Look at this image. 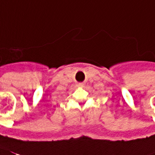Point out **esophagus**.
Instances as JSON below:
<instances>
[{
	"mask_svg": "<svg viewBox=\"0 0 155 155\" xmlns=\"http://www.w3.org/2000/svg\"><path fill=\"white\" fill-rule=\"evenodd\" d=\"M78 86H80V87H82V86H84V84L83 83H78Z\"/></svg>",
	"mask_w": 155,
	"mask_h": 155,
	"instance_id": "34e87169",
	"label": "esophagus"
}]
</instances>
